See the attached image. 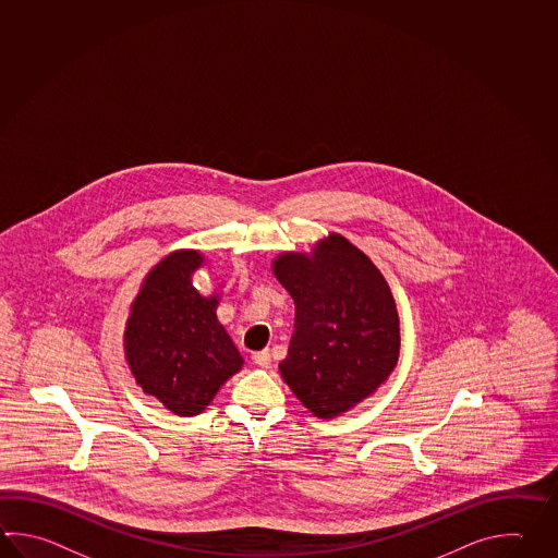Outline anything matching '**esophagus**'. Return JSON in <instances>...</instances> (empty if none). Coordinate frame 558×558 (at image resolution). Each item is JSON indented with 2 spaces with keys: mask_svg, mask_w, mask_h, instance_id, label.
I'll return each instance as SVG.
<instances>
[{
  "mask_svg": "<svg viewBox=\"0 0 558 558\" xmlns=\"http://www.w3.org/2000/svg\"><path fill=\"white\" fill-rule=\"evenodd\" d=\"M252 360H254V364L258 365V367H270V364H272V355H270L268 350L252 353Z\"/></svg>",
  "mask_w": 558,
  "mask_h": 558,
  "instance_id": "obj_1",
  "label": "esophagus"
}]
</instances>
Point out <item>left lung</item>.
<instances>
[{
    "instance_id": "1",
    "label": "left lung",
    "mask_w": 558,
    "mask_h": 558,
    "mask_svg": "<svg viewBox=\"0 0 558 558\" xmlns=\"http://www.w3.org/2000/svg\"><path fill=\"white\" fill-rule=\"evenodd\" d=\"M272 272L296 304L282 379L316 417H338L398 364L391 290L376 264L340 234L319 240L312 254H280Z\"/></svg>"
}]
</instances>
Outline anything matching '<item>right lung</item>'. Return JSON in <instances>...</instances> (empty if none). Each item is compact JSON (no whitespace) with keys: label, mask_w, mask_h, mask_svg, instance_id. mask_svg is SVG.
<instances>
[{"label":"right lung","mask_w":558,"mask_h":558,"mask_svg":"<svg viewBox=\"0 0 558 558\" xmlns=\"http://www.w3.org/2000/svg\"><path fill=\"white\" fill-rule=\"evenodd\" d=\"M196 251L172 252L147 274L126 319L125 357L143 391L167 410L191 417L205 411L244 364L218 322V296H201Z\"/></svg>","instance_id":"1"}]
</instances>
